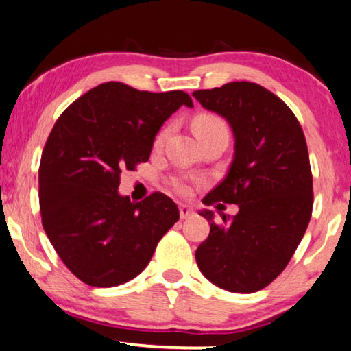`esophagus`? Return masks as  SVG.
Here are the masks:
<instances>
[{
    "mask_svg": "<svg viewBox=\"0 0 351 351\" xmlns=\"http://www.w3.org/2000/svg\"><path fill=\"white\" fill-rule=\"evenodd\" d=\"M191 215H194V210L189 207V205H180V217H181V219H186V218H189Z\"/></svg>",
    "mask_w": 351,
    "mask_h": 351,
    "instance_id": "obj_1",
    "label": "esophagus"
}]
</instances>
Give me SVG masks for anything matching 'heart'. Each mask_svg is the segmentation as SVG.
Wrapping results in <instances>:
<instances>
[{
	"label": "heart",
	"instance_id": "obj_1",
	"mask_svg": "<svg viewBox=\"0 0 351 351\" xmlns=\"http://www.w3.org/2000/svg\"><path fill=\"white\" fill-rule=\"evenodd\" d=\"M223 128H226V123H224V121L215 114H199L193 120V130L197 138L204 136V134H207L210 132H215V130H223ZM168 132H170V128L168 127L160 130L156 136V141H154V146L160 147L163 141H165V138L168 136ZM175 189L183 195H188L191 193V186L188 183H184V181H176Z\"/></svg>",
	"mask_w": 351,
	"mask_h": 351
}]
</instances>
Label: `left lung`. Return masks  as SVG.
Here are the masks:
<instances>
[{
	"label": "left lung",
	"mask_w": 351,
	"mask_h": 351,
	"mask_svg": "<svg viewBox=\"0 0 351 351\" xmlns=\"http://www.w3.org/2000/svg\"><path fill=\"white\" fill-rule=\"evenodd\" d=\"M207 110L226 119L234 158L205 205L236 204V217L199 215L210 234L195 250L202 274L230 292L252 293L282 273L305 234L313 210V176L305 134L284 101L250 82L194 91Z\"/></svg>",
	"instance_id": "8db88e82"
}]
</instances>
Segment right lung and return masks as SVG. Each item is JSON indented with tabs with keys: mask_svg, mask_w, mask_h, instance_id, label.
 I'll return each instance as SVG.
<instances>
[{
	"mask_svg": "<svg viewBox=\"0 0 351 351\" xmlns=\"http://www.w3.org/2000/svg\"><path fill=\"white\" fill-rule=\"evenodd\" d=\"M184 91H139L120 82L93 88L62 112L41 154V223L60 260L80 281L114 287L136 278L180 219L170 197L143 202L119 194L120 175L147 162L158 130Z\"/></svg>",
	"mask_w": 351,
	"mask_h": 351,
	"instance_id": "obj_1",
	"label": "right lung"
}]
</instances>
